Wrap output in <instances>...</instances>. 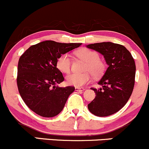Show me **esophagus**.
I'll use <instances>...</instances> for the list:
<instances>
[{
    "label": "esophagus",
    "mask_w": 149,
    "mask_h": 149,
    "mask_svg": "<svg viewBox=\"0 0 149 149\" xmlns=\"http://www.w3.org/2000/svg\"><path fill=\"white\" fill-rule=\"evenodd\" d=\"M84 90V88H80V87H75V91H82Z\"/></svg>",
    "instance_id": "obj_1"
}]
</instances>
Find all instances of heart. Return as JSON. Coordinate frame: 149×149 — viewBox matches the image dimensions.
<instances>
[{
    "label": "heart",
    "mask_w": 149,
    "mask_h": 149,
    "mask_svg": "<svg viewBox=\"0 0 149 149\" xmlns=\"http://www.w3.org/2000/svg\"><path fill=\"white\" fill-rule=\"evenodd\" d=\"M77 57L86 62L83 73H70L66 76V82L71 86L81 87L91 81V74L93 77H99L105 70V64L99 58L98 52L87 48H82L75 52ZM72 59L68 53L62 54L58 58L56 67L60 71L68 73L71 70Z\"/></svg>",
    "instance_id": "heart-1"
}]
</instances>
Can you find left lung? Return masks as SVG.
Wrapping results in <instances>:
<instances>
[{
    "instance_id": "8db88e82",
    "label": "left lung",
    "mask_w": 149,
    "mask_h": 149,
    "mask_svg": "<svg viewBox=\"0 0 149 149\" xmlns=\"http://www.w3.org/2000/svg\"><path fill=\"white\" fill-rule=\"evenodd\" d=\"M86 47L101 53L108 68L98 81L102 87L92 88L96 97L88 108L99 117L114 114L123 108L133 91L136 65L133 57L124 46L111 42L92 43Z\"/></svg>"
}]
</instances>
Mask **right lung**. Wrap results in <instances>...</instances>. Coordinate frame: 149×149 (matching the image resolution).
<instances>
[{
  "instance_id": "add662e5",
  "label": "right lung",
  "mask_w": 149,
  "mask_h": 149,
  "mask_svg": "<svg viewBox=\"0 0 149 149\" xmlns=\"http://www.w3.org/2000/svg\"><path fill=\"white\" fill-rule=\"evenodd\" d=\"M81 45L45 41L30 46L19 58L17 77L18 90L26 106L35 113L52 118L63 111L74 87L56 86L64 81L56 62L62 54Z\"/></svg>"
}]
</instances>
